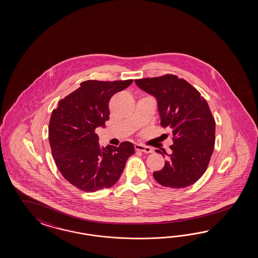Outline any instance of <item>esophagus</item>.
<instances>
[{"label":"esophagus","instance_id":"34e87169","mask_svg":"<svg viewBox=\"0 0 258 258\" xmlns=\"http://www.w3.org/2000/svg\"><path fill=\"white\" fill-rule=\"evenodd\" d=\"M135 149L139 150V151H143L145 153H151V152H153V149L152 148L144 146V145H141V144H136L135 145Z\"/></svg>","mask_w":258,"mask_h":258}]
</instances>
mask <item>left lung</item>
<instances>
[{
	"label": "left lung",
	"instance_id": "1",
	"mask_svg": "<svg viewBox=\"0 0 258 258\" xmlns=\"http://www.w3.org/2000/svg\"><path fill=\"white\" fill-rule=\"evenodd\" d=\"M144 92L154 96L161 125L168 127L173 137L171 153L164 166L153 173L163 186L184 188L199 180L210 162L216 123L206 100L186 80L174 75L135 80Z\"/></svg>",
	"mask_w": 258,
	"mask_h": 258
}]
</instances>
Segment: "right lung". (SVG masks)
Returning a JSON list of instances; mask_svg holds the SVG:
<instances>
[{
	"label": "right lung",
	"mask_w": 258,
	"mask_h": 258,
	"mask_svg": "<svg viewBox=\"0 0 258 258\" xmlns=\"http://www.w3.org/2000/svg\"><path fill=\"white\" fill-rule=\"evenodd\" d=\"M133 79L87 80L58 102L49 123V142L55 164L65 180L84 192L111 187L134 153L131 142L119 147L99 146L94 133L109 119L111 96L125 90Z\"/></svg>",
	"instance_id": "add662e5"
}]
</instances>
